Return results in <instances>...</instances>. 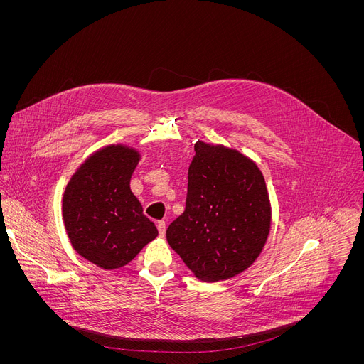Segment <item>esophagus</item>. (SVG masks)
<instances>
[{"label":"esophagus","instance_id":"34e87169","mask_svg":"<svg viewBox=\"0 0 364 364\" xmlns=\"http://www.w3.org/2000/svg\"><path fill=\"white\" fill-rule=\"evenodd\" d=\"M157 229H159L160 236L163 237V236L166 235V222H164V220H159V222H157Z\"/></svg>","mask_w":364,"mask_h":364}]
</instances>
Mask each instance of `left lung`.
I'll use <instances>...</instances> for the list:
<instances>
[{"instance_id": "8db88e82", "label": "left lung", "mask_w": 364, "mask_h": 364, "mask_svg": "<svg viewBox=\"0 0 364 364\" xmlns=\"http://www.w3.org/2000/svg\"><path fill=\"white\" fill-rule=\"evenodd\" d=\"M186 210L167 229L168 245L201 281L232 278L262 252L271 204L257 166L236 149L194 144Z\"/></svg>"}]
</instances>
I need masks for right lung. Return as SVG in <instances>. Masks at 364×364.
Segmentation results:
<instances>
[{
  "label": "right lung",
  "mask_w": 364,
  "mask_h": 364,
  "mask_svg": "<svg viewBox=\"0 0 364 364\" xmlns=\"http://www.w3.org/2000/svg\"><path fill=\"white\" fill-rule=\"evenodd\" d=\"M139 154L124 145L95 152L70 178L63 220L75 250L103 269H118L159 235L129 188Z\"/></svg>",
  "instance_id": "add662e5"
}]
</instances>
